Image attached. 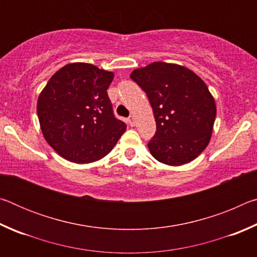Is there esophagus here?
Masks as SVG:
<instances>
[{
  "mask_svg": "<svg viewBox=\"0 0 257 257\" xmlns=\"http://www.w3.org/2000/svg\"><path fill=\"white\" fill-rule=\"evenodd\" d=\"M128 121H129V124L132 125V127H134L135 125V123H136V121H135V118L134 116L132 115V116H129V119H128Z\"/></svg>",
  "mask_w": 257,
  "mask_h": 257,
  "instance_id": "esophagus-1",
  "label": "esophagus"
}]
</instances>
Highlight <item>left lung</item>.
Here are the masks:
<instances>
[{
  "label": "left lung",
  "mask_w": 257,
  "mask_h": 257,
  "mask_svg": "<svg viewBox=\"0 0 257 257\" xmlns=\"http://www.w3.org/2000/svg\"><path fill=\"white\" fill-rule=\"evenodd\" d=\"M130 78L153 108L156 133L147 146L154 159L175 167L196 159L208 145L216 115L205 82L189 69L165 62L136 69Z\"/></svg>",
  "instance_id": "1"
}]
</instances>
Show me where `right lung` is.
<instances>
[{"label":"right lung","mask_w":257,"mask_h":257,"mask_svg":"<svg viewBox=\"0 0 257 257\" xmlns=\"http://www.w3.org/2000/svg\"><path fill=\"white\" fill-rule=\"evenodd\" d=\"M108 72L90 63H70L47 81L37 101L42 133L56 153L90 163L110 153L127 125L115 118L106 89Z\"/></svg>","instance_id":"add662e5"}]
</instances>
